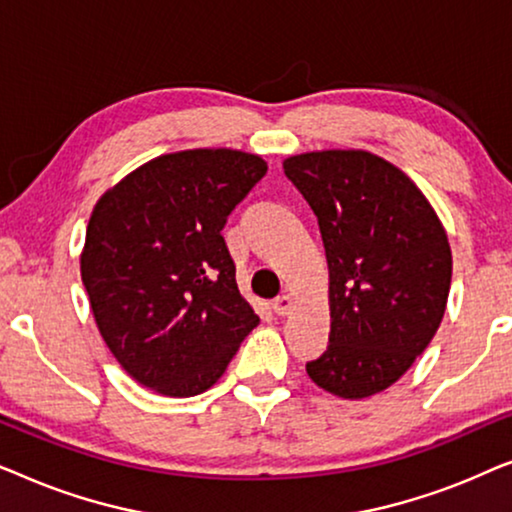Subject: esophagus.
<instances>
[{
  "mask_svg": "<svg viewBox=\"0 0 512 512\" xmlns=\"http://www.w3.org/2000/svg\"><path fill=\"white\" fill-rule=\"evenodd\" d=\"M272 310H275L279 317H286V314H291V310H293V296H289V293H284V296L275 298V303H272Z\"/></svg>",
  "mask_w": 512,
  "mask_h": 512,
  "instance_id": "obj_1",
  "label": "esophagus"
}]
</instances>
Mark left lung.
<instances>
[{
	"label": "left lung",
	"instance_id": "8db88e82",
	"mask_svg": "<svg viewBox=\"0 0 512 512\" xmlns=\"http://www.w3.org/2000/svg\"><path fill=\"white\" fill-rule=\"evenodd\" d=\"M282 165L317 214L328 261L331 335L307 375L345 401L380 394L443 321L452 282L443 221L422 188L377 153L305 151Z\"/></svg>",
	"mask_w": 512,
	"mask_h": 512
}]
</instances>
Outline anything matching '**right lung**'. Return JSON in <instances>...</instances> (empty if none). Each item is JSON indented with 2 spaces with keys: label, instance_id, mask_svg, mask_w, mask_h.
<instances>
[{
  "label": "right lung",
  "instance_id": "1",
  "mask_svg": "<svg viewBox=\"0 0 512 512\" xmlns=\"http://www.w3.org/2000/svg\"><path fill=\"white\" fill-rule=\"evenodd\" d=\"M268 163L237 149L151 158L95 202L81 279L109 352L160 396H198L226 373L258 314L221 230Z\"/></svg>",
  "mask_w": 512,
  "mask_h": 512
}]
</instances>
